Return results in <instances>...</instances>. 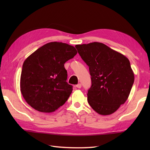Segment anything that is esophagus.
I'll list each match as a JSON object with an SVG mask.
<instances>
[{
  "label": "esophagus",
  "mask_w": 150,
  "mask_h": 150,
  "mask_svg": "<svg viewBox=\"0 0 150 150\" xmlns=\"http://www.w3.org/2000/svg\"><path fill=\"white\" fill-rule=\"evenodd\" d=\"M76 87L78 88H81L82 87V85H81V83H79V84H78L77 85H76Z\"/></svg>",
  "instance_id": "1"
}]
</instances>
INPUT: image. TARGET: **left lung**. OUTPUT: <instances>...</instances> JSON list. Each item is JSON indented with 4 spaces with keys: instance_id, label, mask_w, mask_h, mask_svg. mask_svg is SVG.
Instances as JSON below:
<instances>
[{
    "instance_id": "8db88e82",
    "label": "left lung",
    "mask_w": 150,
    "mask_h": 150,
    "mask_svg": "<svg viewBox=\"0 0 150 150\" xmlns=\"http://www.w3.org/2000/svg\"><path fill=\"white\" fill-rule=\"evenodd\" d=\"M89 66L91 86L88 101L98 114L108 115L128 99L134 82L129 60L122 54L100 42L75 46Z\"/></svg>"
}]
</instances>
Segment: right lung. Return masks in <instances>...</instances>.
Masks as SVG:
<instances>
[{
	"label": "right lung",
	"instance_id": "right-lung-1",
	"mask_svg": "<svg viewBox=\"0 0 150 150\" xmlns=\"http://www.w3.org/2000/svg\"><path fill=\"white\" fill-rule=\"evenodd\" d=\"M77 53L73 46L52 42L39 47L24 60L21 91L30 106L40 112L51 113L66 103L73 86L66 82L64 64Z\"/></svg>",
	"mask_w": 150,
	"mask_h": 150
}]
</instances>
